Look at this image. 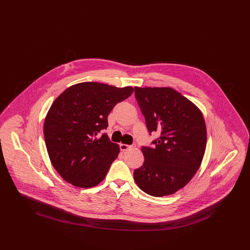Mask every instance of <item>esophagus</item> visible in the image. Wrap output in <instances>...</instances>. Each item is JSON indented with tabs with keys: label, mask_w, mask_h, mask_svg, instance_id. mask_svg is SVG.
<instances>
[{
	"label": "esophagus",
	"mask_w": 250,
	"mask_h": 250,
	"mask_svg": "<svg viewBox=\"0 0 250 250\" xmlns=\"http://www.w3.org/2000/svg\"><path fill=\"white\" fill-rule=\"evenodd\" d=\"M134 147H136V144L134 143V144H132V145H127V144H120V149H121V151H127L128 149H130V148H134Z\"/></svg>",
	"instance_id": "1"
}]
</instances>
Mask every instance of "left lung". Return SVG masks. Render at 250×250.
Here are the masks:
<instances>
[{
  "mask_svg": "<svg viewBox=\"0 0 250 250\" xmlns=\"http://www.w3.org/2000/svg\"><path fill=\"white\" fill-rule=\"evenodd\" d=\"M135 96L147 129L159 138L152 147L143 146V166L134 180L154 197L171 195L183 188L199 169L206 148V125L202 111L169 87H135Z\"/></svg>",
  "mask_w": 250,
  "mask_h": 250,
  "instance_id": "1",
  "label": "left lung"
}]
</instances>
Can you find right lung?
<instances>
[{
    "label": "right lung",
    "mask_w": 250,
    "mask_h": 250,
    "mask_svg": "<svg viewBox=\"0 0 250 250\" xmlns=\"http://www.w3.org/2000/svg\"><path fill=\"white\" fill-rule=\"evenodd\" d=\"M134 92L98 83L72 85L54 100L44 123V137L50 162L62 179L89 188L101 183L119 155L110 143L107 116L114 106Z\"/></svg>",
    "instance_id": "add662e5"
}]
</instances>
